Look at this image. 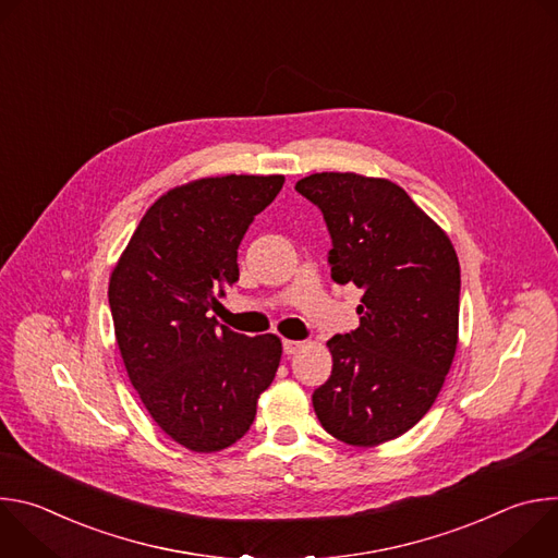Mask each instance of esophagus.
<instances>
[{
  "label": "esophagus",
  "instance_id": "obj_1",
  "mask_svg": "<svg viewBox=\"0 0 558 558\" xmlns=\"http://www.w3.org/2000/svg\"><path fill=\"white\" fill-rule=\"evenodd\" d=\"M300 349H304V342H298V340H282V351L287 355H295Z\"/></svg>",
  "mask_w": 558,
  "mask_h": 558
}]
</instances>
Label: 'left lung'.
<instances>
[{
  "mask_svg": "<svg viewBox=\"0 0 558 558\" xmlns=\"http://www.w3.org/2000/svg\"><path fill=\"white\" fill-rule=\"evenodd\" d=\"M295 192L323 211L331 278L364 291L360 327L333 336L331 377L313 390L323 428L351 446L411 430L450 371L459 329V260L448 235L390 181L311 174Z\"/></svg>",
  "mask_w": 558,
  "mask_h": 558,
  "instance_id": "left-lung-1",
  "label": "left lung"
}]
</instances>
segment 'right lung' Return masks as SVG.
<instances>
[{
	"mask_svg": "<svg viewBox=\"0 0 558 558\" xmlns=\"http://www.w3.org/2000/svg\"><path fill=\"white\" fill-rule=\"evenodd\" d=\"M284 177L201 179L158 198L112 271L108 302L117 344L151 420L194 452L241 439L274 381V333L218 327L209 308L238 280V247Z\"/></svg>",
	"mask_w": 558,
	"mask_h": 558,
	"instance_id": "1",
	"label": "right lung"
}]
</instances>
